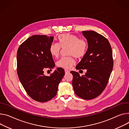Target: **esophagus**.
I'll use <instances>...</instances> for the list:
<instances>
[{
    "label": "esophagus",
    "instance_id": "obj_1",
    "mask_svg": "<svg viewBox=\"0 0 129 129\" xmlns=\"http://www.w3.org/2000/svg\"><path fill=\"white\" fill-rule=\"evenodd\" d=\"M70 72L69 71H68V70H67V69H65V74H67V73H69Z\"/></svg>",
    "mask_w": 129,
    "mask_h": 129
}]
</instances>
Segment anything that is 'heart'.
Masks as SVG:
<instances>
[{
	"label": "heart",
	"mask_w": 129,
	"mask_h": 129,
	"mask_svg": "<svg viewBox=\"0 0 129 129\" xmlns=\"http://www.w3.org/2000/svg\"><path fill=\"white\" fill-rule=\"evenodd\" d=\"M57 43H52L49 47L50 54L55 57H57L60 54L61 47H67V54L73 55L76 58L83 57L87 50L88 44L87 42L80 38L75 35L64 33L57 37ZM75 64L74 58L71 56L62 57L57 62V66L59 67L69 69Z\"/></svg>",
	"instance_id": "1"
}]
</instances>
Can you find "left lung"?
Instances as JSON below:
<instances>
[{
  "instance_id": "1",
  "label": "left lung",
  "mask_w": 129,
  "mask_h": 129,
  "mask_svg": "<svg viewBox=\"0 0 129 129\" xmlns=\"http://www.w3.org/2000/svg\"><path fill=\"white\" fill-rule=\"evenodd\" d=\"M87 40L88 49L76 66L77 69H86L85 75L71 71L72 84L76 94L90 100L103 92L106 87L113 67L112 50L109 41L93 31H82Z\"/></svg>"
}]
</instances>
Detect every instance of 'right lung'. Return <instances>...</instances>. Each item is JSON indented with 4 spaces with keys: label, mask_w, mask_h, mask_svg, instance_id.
I'll list each match as a JSON object with an SVG mask.
<instances>
[{
    "label": "right lung",
    "mask_w": 129,
    "mask_h": 129,
    "mask_svg": "<svg viewBox=\"0 0 129 129\" xmlns=\"http://www.w3.org/2000/svg\"><path fill=\"white\" fill-rule=\"evenodd\" d=\"M53 37L34 35L23 42L17 52V72L20 82L33 100L47 102L55 96L58 86L65 75L57 68L50 76L44 74L45 68H53L55 64L49 52Z\"/></svg>",
    "instance_id": "1"
}]
</instances>
